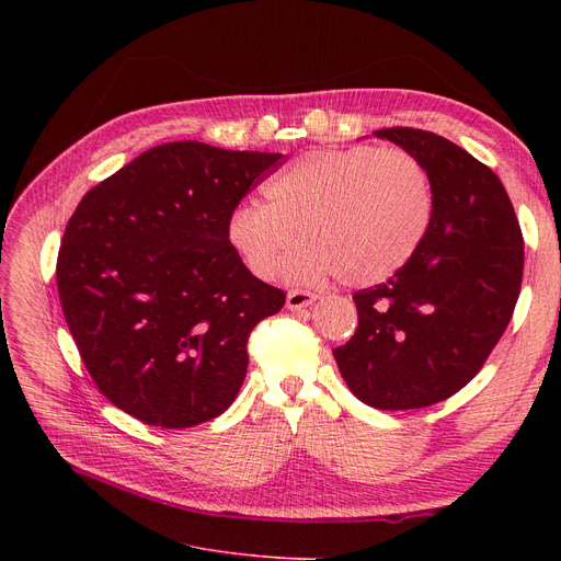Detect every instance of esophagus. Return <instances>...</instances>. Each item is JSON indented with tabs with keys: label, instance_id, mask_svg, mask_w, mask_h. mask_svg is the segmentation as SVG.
Segmentation results:
<instances>
[{
	"label": "esophagus",
	"instance_id": "obj_1",
	"mask_svg": "<svg viewBox=\"0 0 561 561\" xmlns=\"http://www.w3.org/2000/svg\"><path fill=\"white\" fill-rule=\"evenodd\" d=\"M318 300V296H313V293H309V290H288V296H286V309H290V311H300V309H305V307H309V305H313Z\"/></svg>",
	"mask_w": 561,
	"mask_h": 561
}]
</instances>
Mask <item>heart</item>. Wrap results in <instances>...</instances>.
<instances>
[{"label":"heart","mask_w":561,"mask_h":561,"mask_svg":"<svg viewBox=\"0 0 561 561\" xmlns=\"http://www.w3.org/2000/svg\"><path fill=\"white\" fill-rule=\"evenodd\" d=\"M265 202H243L227 218V241L256 277L284 263L290 282L341 277L370 286L393 277L425 239L434 214L430 176L402 150L373 145L309 152L263 184Z\"/></svg>","instance_id":"b5f03b06"}]
</instances>
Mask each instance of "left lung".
I'll list each match as a JSON object with an SVG mask.
<instances>
[{
  "mask_svg": "<svg viewBox=\"0 0 561 561\" xmlns=\"http://www.w3.org/2000/svg\"><path fill=\"white\" fill-rule=\"evenodd\" d=\"M425 168L434 214L389 282L355 293L359 328L334 359L364 404L400 411L455 396L507 330L523 279V233L495 172L423 129L373 131Z\"/></svg>",
  "mask_w": 561,
  "mask_h": 561,
  "instance_id": "obj_1",
  "label": "left lung"
}]
</instances>
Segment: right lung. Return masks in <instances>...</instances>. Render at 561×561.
<instances>
[{
  "mask_svg": "<svg viewBox=\"0 0 561 561\" xmlns=\"http://www.w3.org/2000/svg\"><path fill=\"white\" fill-rule=\"evenodd\" d=\"M282 154L176 140L88 191L56 263V286L98 389L165 430L218 419L248 373V336L284 290L256 279L227 218Z\"/></svg>",
  "mask_w": 561,
  "mask_h": 561,
  "instance_id": "1",
  "label": "right lung"
}]
</instances>
